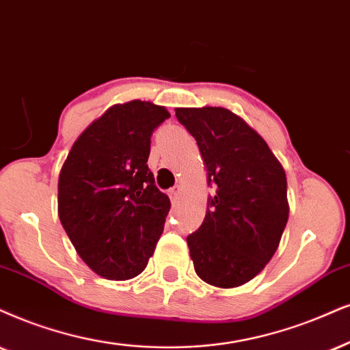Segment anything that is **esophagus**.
Wrapping results in <instances>:
<instances>
[{"instance_id":"obj_1","label":"esophagus","mask_w":350,"mask_h":350,"mask_svg":"<svg viewBox=\"0 0 350 350\" xmlns=\"http://www.w3.org/2000/svg\"><path fill=\"white\" fill-rule=\"evenodd\" d=\"M180 190H183V189H180V185H174V187H172V189L170 190V196H171V198H172V200H174V202L179 198Z\"/></svg>"}]
</instances>
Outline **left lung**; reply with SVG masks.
Wrapping results in <instances>:
<instances>
[{
  "label": "left lung",
  "mask_w": 350,
  "mask_h": 350,
  "mask_svg": "<svg viewBox=\"0 0 350 350\" xmlns=\"http://www.w3.org/2000/svg\"><path fill=\"white\" fill-rule=\"evenodd\" d=\"M197 140L208 185L202 226L187 237L193 267L208 284L231 289L267 267L289 218L284 167L244 119L219 106L176 108Z\"/></svg>",
  "instance_id": "1"
}]
</instances>
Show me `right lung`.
Segmentation results:
<instances>
[{
  "label": "right lung",
  "mask_w": 350,
  "mask_h": 350,
  "mask_svg": "<svg viewBox=\"0 0 350 350\" xmlns=\"http://www.w3.org/2000/svg\"><path fill=\"white\" fill-rule=\"evenodd\" d=\"M165 106L113 105L74 142L57 180V215L81 258L105 280L126 281L147 267L170 197L148 170L150 137Z\"/></svg>",
  "instance_id": "obj_1"
}]
</instances>
